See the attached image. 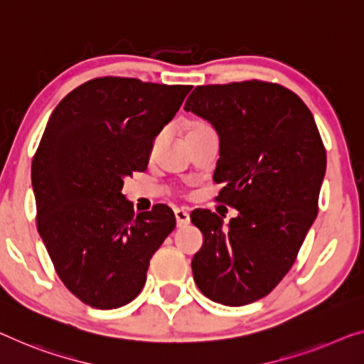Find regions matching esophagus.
Instances as JSON below:
<instances>
[{
	"instance_id": "obj_1",
	"label": "esophagus",
	"mask_w": 364,
	"mask_h": 364,
	"mask_svg": "<svg viewBox=\"0 0 364 364\" xmlns=\"http://www.w3.org/2000/svg\"><path fill=\"white\" fill-rule=\"evenodd\" d=\"M175 217H176V224L178 227H183L189 224V213L184 209H175Z\"/></svg>"
}]
</instances>
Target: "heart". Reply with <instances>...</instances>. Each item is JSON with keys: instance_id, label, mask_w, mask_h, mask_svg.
Masks as SVG:
<instances>
[{"instance_id": "b5f03b06", "label": "heart", "mask_w": 364, "mask_h": 364, "mask_svg": "<svg viewBox=\"0 0 364 364\" xmlns=\"http://www.w3.org/2000/svg\"><path fill=\"white\" fill-rule=\"evenodd\" d=\"M204 127H208L205 126V124H203V122H193L191 126L188 127V132H194V130H199V129H204ZM159 140V139H156Z\"/></svg>"}]
</instances>
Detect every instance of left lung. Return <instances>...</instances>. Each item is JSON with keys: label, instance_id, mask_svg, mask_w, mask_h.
<instances>
[{"label": "left lung", "instance_id": "1", "mask_svg": "<svg viewBox=\"0 0 364 364\" xmlns=\"http://www.w3.org/2000/svg\"><path fill=\"white\" fill-rule=\"evenodd\" d=\"M184 109L219 134L217 200L238 210L229 229L209 209L191 213L204 235L194 281L214 302L245 306L269 294L296 262L318 213L323 142L309 107L278 83L196 86Z\"/></svg>", "mask_w": 364, "mask_h": 364}]
</instances>
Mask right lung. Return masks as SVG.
I'll use <instances>...</instances> for the list:
<instances>
[{
  "instance_id": "right-lung-1",
  "label": "right lung",
  "mask_w": 364,
  "mask_h": 364,
  "mask_svg": "<svg viewBox=\"0 0 364 364\" xmlns=\"http://www.w3.org/2000/svg\"><path fill=\"white\" fill-rule=\"evenodd\" d=\"M189 91V85L93 78L48 119L32 159L37 230L58 278L91 307L135 299L150 258L176 227L165 204L135 214L122 188L147 170L155 135Z\"/></svg>"
}]
</instances>
